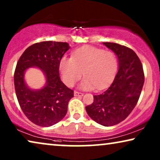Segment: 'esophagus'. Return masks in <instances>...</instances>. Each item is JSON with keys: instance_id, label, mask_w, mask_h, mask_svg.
Here are the masks:
<instances>
[{"instance_id": "esophagus-1", "label": "esophagus", "mask_w": 160, "mask_h": 160, "mask_svg": "<svg viewBox=\"0 0 160 160\" xmlns=\"http://www.w3.org/2000/svg\"><path fill=\"white\" fill-rule=\"evenodd\" d=\"M83 95H84V94L82 92H78L76 91L74 92V96H76V97H82Z\"/></svg>"}]
</instances>
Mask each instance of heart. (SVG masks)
I'll return each mask as SVG.
<instances>
[{
  "instance_id": "1",
  "label": "heart",
  "mask_w": 160,
  "mask_h": 160,
  "mask_svg": "<svg viewBox=\"0 0 160 160\" xmlns=\"http://www.w3.org/2000/svg\"><path fill=\"white\" fill-rule=\"evenodd\" d=\"M117 67L113 52L90 46L75 50L71 58L62 57L59 63L62 81L69 87L76 84L83 72L85 78L79 87L84 90L103 89L114 78Z\"/></svg>"
}]
</instances>
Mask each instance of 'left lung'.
<instances>
[{"label": "left lung", "mask_w": 160, "mask_h": 160, "mask_svg": "<svg viewBox=\"0 0 160 160\" xmlns=\"http://www.w3.org/2000/svg\"><path fill=\"white\" fill-rule=\"evenodd\" d=\"M102 44L117 56L119 70L110 87L94 95L92 104L85 108L95 122L110 127L125 119L136 106L143 86L144 73L141 60L132 49L116 43Z\"/></svg>", "instance_id": "8db88e82"}]
</instances>
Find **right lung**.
Masks as SVG:
<instances>
[{
	"mask_svg": "<svg viewBox=\"0 0 160 160\" xmlns=\"http://www.w3.org/2000/svg\"><path fill=\"white\" fill-rule=\"evenodd\" d=\"M69 49L66 42L42 41L28 47L19 59L14 77L17 98L23 113L36 125L52 126L66 115L73 91L61 82L59 63ZM30 67H37L45 75V85L41 89H31L26 84L24 73Z\"/></svg>",
	"mask_w": 160,
	"mask_h": 160,
	"instance_id": "right-lung-1",
	"label": "right lung"
}]
</instances>
